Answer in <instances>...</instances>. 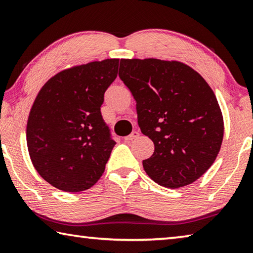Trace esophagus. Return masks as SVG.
<instances>
[{
	"mask_svg": "<svg viewBox=\"0 0 253 253\" xmlns=\"http://www.w3.org/2000/svg\"><path fill=\"white\" fill-rule=\"evenodd\" d=\"M137 137H139V132L138 131H132L130 135H128V136H126L125 138V142H129V140H132V139H136Z\"/></svg>",
	"mask_w": 253,
	"mask_h": 253,
	"instance_id": "1",
	"label": "esophagus"
}]
</instances>
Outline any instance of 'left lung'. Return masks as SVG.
<instances>
[{
  "mask_svg": "<svg viewBox=\"0 0 253 253\" xmlns=\"http://www.w3.org/2000/svg\"><path fill=\"white\" fill-rule=\"evenodd\" d=\"M119 78L136 101L140 130L155 146L143 161L148 176L169 188L202 176L224 132L219 102L203 77L181 61L148 58L121 59Z\"/></svg>",
  "mask_w": 253,
  "mask_h": 253,
  "instance_id": "1",
  "label": "left lung"
}]
</instances>
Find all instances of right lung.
Segmentation results:
<instances>
[{
	"instance_id": "right-lung-1",
	"label": "right lung",
	"mask_w": 253,
	"mask_h": 253,
	"mask_svg": "<svg viewBox=\"0 0 253 253\" xmlns=\"http://www.w3.org/2000/svg\"><path fill=\"white\" fill-rule=\"evenodd\" d=\"M119 59L74 66L46 81L30 110L27 144L40 174L58 190L83 192L98 182L116 143L102 119L104 93Z\"/></svg>"
}]
</instances>
